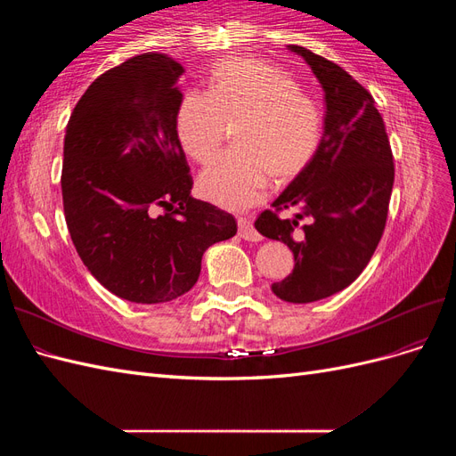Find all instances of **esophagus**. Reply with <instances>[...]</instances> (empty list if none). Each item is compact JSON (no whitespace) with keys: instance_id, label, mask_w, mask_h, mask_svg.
Listing matches in <instances>:
<instances>
[{"instance_id":"obj_1","label":"esophagus","mask_w":456,"mask_h":456,"mask_svg":"<svg viewBox=\"0 0 456 456\" xmlns=\"http://www.w3.org/2000/svg\"><path fill=\"white\" fill-rule=\"evenodd\" d=\"M238 228H240V236L245 240V241H260L262 236L256 232V228L253 226V223L249 218H243L240 216L238 218Z\"/></svg>"}]
</instances>
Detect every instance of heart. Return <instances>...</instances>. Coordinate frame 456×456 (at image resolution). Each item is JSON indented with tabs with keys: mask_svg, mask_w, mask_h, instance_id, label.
Returning a JSON list of instances; mask_svg holds the SVG:
<instances>
[{
	"mask_svg": "<svg viewBox=\"0 0 456 456\" xmlns=\"http://www.w3.org/2000/svg\"><path fill=\"white\" fill-rule=\"evenodd\" d=\"M233 130V150L198 178L207 201L230 211L256 203L268 178L289 184L308 169L323 136L322 108L283 68L258 59H224L213 66L209 91L178 102L176 139L186 156L211 161Z\"/></svg>",
	"mask_w": 456,
	"mask_h": 456,
	"instance_id": "heart-1",
	"label": "heart"
}]
</instances>
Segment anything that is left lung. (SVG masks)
Here are the masks:
<instances>
[{
  "mask_svg": "<svg viewBox=\"0 0 456 456\" xmlns=\"http://www.w3.org/2000/svg\"><path fill=\"white\" fill-rule=\"evenodd\" d=\"M308 62L325 93L322 144L308 169L265 211L255 228L283 241L295 268L272 291L285 302L306 305L355 281L375 253L388 216L394 158L382 116L370 93L335 62L300 45H289ZM293 208V219L277 213ZM302 217L309 224L302 229Z\"/></svg>",
  "mask_w": 456,
  "mask_h": 456,
  "instance_id": "8db88e82",
  "label": "left lung"
}]
</instances>
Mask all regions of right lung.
Returning <instances> with one entry per match:
<instances>
[{"label":"right lung","mask_w":456,"mask_h":456,"mask_svg":"<svg viewBox=\"0 0 456 456\" xmlns=\"http://www.w3.org/2000/svg\"><path fill=\"white\" fill-rule=\"evenodd\" d=\"M183 72L161 53L112 68L81 96L64 136L61 186L76 251L96 281L136 305L188 293L203 253L238 232L230 213L190 196L175 131Z\"/></svg>","instance_id":"right-lung-1"}]
</instances>
